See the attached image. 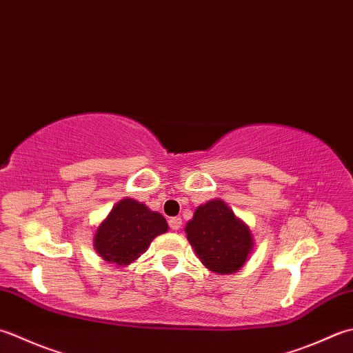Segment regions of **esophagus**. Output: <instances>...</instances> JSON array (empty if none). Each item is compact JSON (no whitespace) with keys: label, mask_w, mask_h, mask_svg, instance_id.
I'll return each instance as SVG.
<instances>
[{"label":"esophagus","mask_w":353,"mask_h":353,"mask_svg":"<svg viewBox=\"0 0 353 353\" xmlns=\"http://www.w3.org/2000/svg\"><path fill=\"white\" fill-rule=\"evenodd\" d=\"M168 222H170L171 230H174V231L181 230V226H182V219L181 217H171Z\"/></svg>","instance_id":"esophagus-1"}]
</instances>
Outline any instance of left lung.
<instances>
[{
    "label": "left lung",
    "mask_w": 353,
    "mask_h": 353,
    "mask_svg": "<svg viewBox=\"0 0 353 353\" xmlns=\"http://www.w3.org/2000/svg\"><path fill=\"white\" fill-rule=\"evenodd\" d=\"M185 232L202 265L217 275L237 272L255 246L250 226L222 199L197 206Z\"/></svg>",
    "instance_id": "1"
}]
</instances>
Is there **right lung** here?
Segmentation results:
<instances>
[{
    "label": "right lung",
    "mask_w": 353,
    "mask_h": 353,
    "mask_svg": "<svg viewBox=\"0 0 353 353\" xmlns=\"http://www.w3.org/2000/svg\"><path fill=\"white\" fill-rule=\"evenodd\" d=\"M167 231L168 223L161 212L125 197L96 228L93 248L108 263L128 266L148 250L151 241Z\"/></svg>",
    "instance_id": "right-lung-1"
}]
</instances>
